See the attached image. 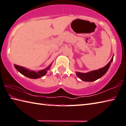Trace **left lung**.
<instances>
[{"mask_svg": "<svg viewBox=\"0 0 126 126\" xmlns=\"http://www.w3.org/2000/svg\"><path fill=\"white\" fill-rule=\"evenodd\" d=\"M113 56L110 61L108 63V64L106 65L104 67L100 68L95 70L91 71L86 73H80V72H76V74L78 77H79V79H81L82 81L92 82L94 81L95 80H98L101 77H102L105 74L107 73L108 70L110 68V63L113 60Z\"/></svg>", "mask_w": 126, "mask_h": 126, "instance_id": "1", "label": "left lung"}]
</instances>
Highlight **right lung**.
Here are the masks:
<instances>
[{
	"mask_svg": "<svg viewBox=\"0 0 126 126\" xmlns=\"http://www.w3.org/2000/svg\"><path fill=\"white\" fill-rule=\"evenodd\" d=\"M52 63L49 65L48 67L45 68V69L41 70L38 71L37 72H36L33 70H30L26 67L20 66L15 65L14 64V67L19 72L20 74L22 75L26 76L27 78H31V79H38V78H41V77H43L46 75L47 73V70H48L49 68L51 67V65H52Z\"/></svg>",
	"mask_w": 126,
	"mask_h": 126,
	"instance_id": "add662e5",
	"label": "right lung"
}]
</instances>
